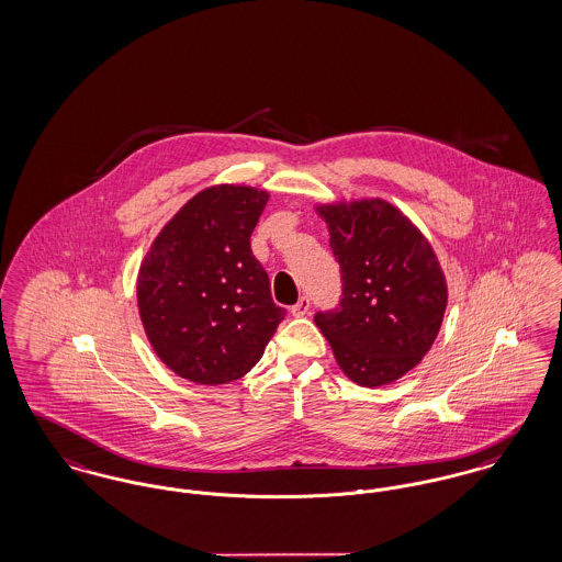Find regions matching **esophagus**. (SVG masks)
<instances>
[{
	"label": "esophagus",
	"mask_w": 562,
	"mask_h": 562,
	"mask_svg": "<svg viewBox=\"0 0 562 562\" xmlns=\"http://www.w3.org/2000/svg\"><path fill=\"white\" fill-rule=\"evenodd\" d=\"M308 311H311V300L306 295H302L292 306V315L294 317H304V315H308Z\"/></svg>",
	"instance_id": "obj_1"
}]
</instances>
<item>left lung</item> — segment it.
Segmentation results:
<instances>
[{"label": "left lung", "instance_id": "left-lung-1", "mask_svg": "<svg viewBox=\"0 0 562 562\" xmlns=\"http://www.w3.org/2000/svg\"><path fill=\"white\" fill-rule=\"evenodd\" d=\"M340 265L338 308L315 315L340 370L361 386L393 383L431 349L448 302L429 240L383 199L317 205Z\"/></svg>", "mask_w": 562, "mask_h": 562}]
</instances>
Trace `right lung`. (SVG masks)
Segmentation results:
<instances>
[{
    "label": "right lung",
    "instance_id": "add662e5",
    "mask_svg": "<svg viewBox=\"0 0 562 562\" xmlns=\"http://www.w3.org/2000/svg\"><path fill=\"white\" fill-rule=\"evenodd\" d=\"M267 201V190L251 186L201 190L165 224L139 267L137 306L149 345L186 381L245 376L285 317L249 243Z\"/></svg>",
    "mask_w": 562,
    "mask_h": 562
}]
</instances>
